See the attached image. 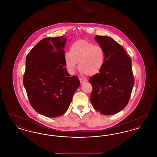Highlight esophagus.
I'll return each mask as SVG.
<instances>
[{
    "instance_id": "34e87169",
    "label": "esophagus",
    "mask_w": 157,
    "mask_h": 157,
    "mask_svg": "<svg viewBox=\"0 0 157 157\" xmlns=\"http://www.w3.org/2000/svg\"><path fill=\"white\" fill-rule=\"evenodd\" d=\"M79 81H80L81 83H83L86 82L85 79H82V78H79Z\"/></svg>"
}]
</instances>
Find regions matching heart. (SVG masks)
I'll return each instance as SVG.
<instances>
[{
  "mask_svg": "<svg viewBox=\"0 0 157 157\" xmlns=\"http://www.w3.org/2000/svg\"><path fill=\"white\" fill-rule=\"evenodd\" d=\"M64 59L70 72H74L77 62H79L78 67L82 74L94 76L100 72L104 65V51L100 46L79 40L72 44L70 52L65 53Z\"/></svg>",
  "mask_w": 157,
  "mask_h": 157,
  "instance_id": "b5f03b06",
  "label": "heart"
}]
</instances>
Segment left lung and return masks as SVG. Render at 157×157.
I'll use <instances>...</instances> for the list:
<instances>
[{
    "mask_svg": "<svg viewBox=\"0 0 157 157\" xmlns=\"http://www.w3.org/2000/svg\"><path fill=\"white\" fill-rule=\"evenodd\" d=\"M95 40L105 52L104 65L88 80L92 86L90 99L101 114L109 115L127 106L134 85L131 58L112 38L97 35Z\"/></svg>",
    "mask_w": 157,
    "mask_h": 157,
    "instance_id": "8db88e82",
    "label": "left lung"
}]
</instances>
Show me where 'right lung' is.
Listing matches in <instances>:
<instances>
[{
    "label": "right lung",
    "instance_id": "1",
    "mask_svg": "<svg viewBox=\"0 0 157 157\" xmlns=\"http://www.w3.org/2000/svg\"><path fill=\"white\" fill-rule=\"evenodd\" d=\"M67 39L47 37L33 47L26 59L23 85L32 108L39 113L55 118L64 114L80 85L70 76L64 59Z\"/></svg>",
    "mask_w": 157,
    "mask_h": 157
}]
</instances>
